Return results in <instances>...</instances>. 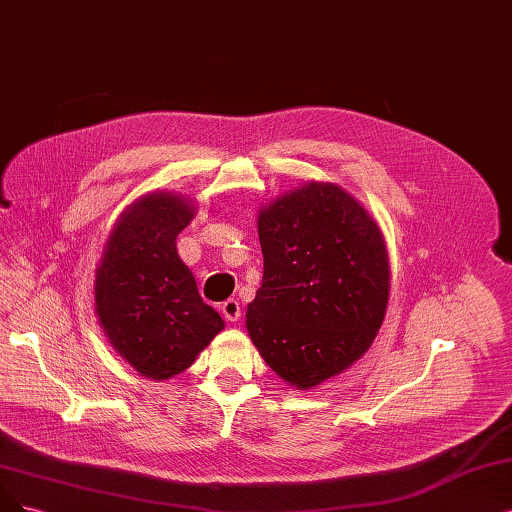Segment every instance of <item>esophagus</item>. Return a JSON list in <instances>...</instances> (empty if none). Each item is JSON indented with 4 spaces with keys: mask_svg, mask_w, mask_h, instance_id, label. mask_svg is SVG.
I'll return each mask as SVG.
<instances>
[{
    "mask_svg": "<svg viewBox=\"0 0 512 512\" xmlns=\"http://www.w3.org/2000/svg\"><path fill=\"white\" fill-rule=\"evenodd\" d=\"M222 315L226 317L228 322H239L241 320V305L239 301H235V298H228V301L222 303Z\"/></svg>",
    "mask_w": 512,
    "mask_h": 512,
    "instance_id": "34e87169",
    "label": "esophagus"
}]
</instances>
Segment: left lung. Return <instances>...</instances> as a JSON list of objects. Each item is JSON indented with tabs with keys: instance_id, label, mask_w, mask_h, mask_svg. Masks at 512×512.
<instances>
[{
	"instance_id": "1",
	"label": "left lung",
	"mask_w": 512,
	"mask_h": 512,
	"mask_svg": "<svg viewBox=\"0 0 512 512\" xmlns=\"http://www.w3.org/2000/svg\"><path fill=\"white\" fill-rule=\"evenodd\" d=\"M262 286L245 326L273 373L313 390L373 345L390 298L377 220L349 192L305 182L258 209Z\"/></svg>"
}]
</instances>
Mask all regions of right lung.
<instances>
[{
	"mask_svg": "<svg viewBox=\"0 0 512 512\" xmlns=\"http://www.w3.org/2000/svg\"><path fill=\"white\" fill-rule=\"evenodd\" d=\"M195 211V201L169 190L135 199L116 220L95 271L103 334L152 381L180 375L224 328L175 248Z\"/></svg>",
	"mask_w": 512,
	"mask_h": 512,
	"instance_id": "obj_1",
	"label": "right lung"
}]
</instances>
